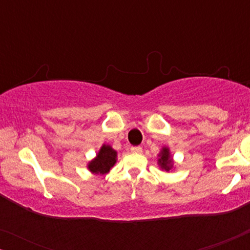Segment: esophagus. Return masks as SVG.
<instances>
[{"mask_svg":"<svg viewBox=\"0 0 250 250\" xmlns=\"http://www.w3.org/2000/svg\"><path fill=\"white\" fill-rule=\"evenodd\" d=\"M131 151L134 152V153H141L142 152V148H141V146H132Z\"/></svg>","mask_w":250,"mask_h":250,"instance_id":"1","label":"esophagus"}]
</instances>
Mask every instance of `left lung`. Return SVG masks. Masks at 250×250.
I'll list each match as a JSON object with an SVG mask.
<instances>
[{
    "instance_id": "left-lung-1",
    "label": "left lung",
    "mask_w": 250,
    "mask_h": 250,
    "mask_svg": "<svg viewBox=\"0 0 250 250\" xmlns=\"http://www.w3.org/2000/svg\"><path fill=\"white\" fill-rule=\"evenodd\" d=\"M159 163H160V166L166 170H169L170 167H172V165H170V164H172V159L169 158V152L167 149H163L162 153H160Z\"/></svg>"
}]
</instances>
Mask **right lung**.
Here are the masks:
<instances>
[{"instance_id": "1", "label": "right lung", "mask_w": 250, "mask_h": 250, "mask_svg": "<svg viewBox=\"0 0 250 250\" xmlns=\"http://www.w3.org/2000/svg\"><path fill=\"white\" fill-rule=\"evenodd\" d=\"M116 156H117V153H116V151L111 146L105 145L102 146L97 158L88 164V168H90L92 173L95 174L108 173L111 167L115 165Z\"/></svg>"}]
</instances>
